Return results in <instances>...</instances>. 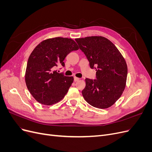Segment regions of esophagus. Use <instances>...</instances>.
<instances>
[{
  "label": "esophagus",
  "instance_id": "34e87169",
  "mask_svg": "<svg viewBox=\"0 0 152 152\" xmlns=\"http://www.w3.org/2000/svg\"><path fill=\"white\" fill-rule=\"evenodd\" d=\"M79 80V78L76 77H74V81H75V82H77V81H78Z\"/></svg>",
  "mask_w": 152,
  "mask_h": 152
}]
</instances>
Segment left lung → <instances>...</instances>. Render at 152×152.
Returning <instances> with one entry per match:
<instances>
[{"label":"left lung","mask_w":152,"mask_h":152,"mask_svg":"<svg viewBox=\"0 0 152 152\" xmlns=\"http://www.w3.org/2000/svg\"><path fill=\"white\" fill-rule=\"evenodd\" d=\"M75 41L89 62L96 68V79H86L82 94L86 102L98 108L111 107L125 89L127 66L125 59L111 41L103 37H87Z\"/></svg>","instance_id":"left-lung-1"}]
</instances>
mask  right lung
I'll return each mask as SVG.
<instances>
[{
    "mask_svg": "<svg viewBox=\"0 0 152 152\" xmlns=\"http://www.w3.org/2000/svg\"><path fill=\"white\" fill-rule=\"evenodd\" d=\"M78 49L74 40L62 37L45 40L34 49L27 63L25 82L30 93L39 103L51 105L65 97L73 77L58 73L56 68L65 66L63 61L66 56Z\"/></svg>",
    "mask_w": 152,
    "mask_h": 152,
    "instance_id": "1",
    "label": "right lung"
}]
</instances>
